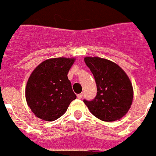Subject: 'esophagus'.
<instances>
[{
  "instance_id": "1",
  "label": "esophagus",
  "mask_w": 156,
  "mask_h": 156,
  "mask_svg": "<svg viewBox=\"0 0 156 156\" xmlns=\"http://www.w3.org/2000/svg\"><path fill=\"white\" fill-rule=\"evenodd\" d=\"M77 98L79 99H81L83 98V94H77Z\"/></svg>"
}]
</instances>
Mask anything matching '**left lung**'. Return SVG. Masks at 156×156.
Masks as SVG:
<instances>
[{"instance_id":"left-lung-1","label":"left lung","mask_w":156,"mask_h":156,"mask_svg":"<svg viewBox=\"0 0 156 156\" xmlns=\"http://www.w3.org/2000/svg\"><path fill=\"white\" fill-rule=\"evenodd\" d=\"M84 62L94 77L97 95L83 100L98 119L105 122L118 120L129 111L133 98L132 83L124 70L113 62L99 57H85Z\"/></svg>"}]
</instances>
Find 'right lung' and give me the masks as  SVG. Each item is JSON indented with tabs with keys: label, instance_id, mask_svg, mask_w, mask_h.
Returning <instances> with one entry per match:
<instances>
[{
	"label": "right lung",
	"instance_id": "add662e5",
	"mask_svg": "<svg viewBox=\"0 0 156 156\" xmlns=\"http://www.w3.org/2000/svg\"><path fill=\"white\" fill-rule=\"evenodd\" d=\"M75 58H54L38 65L29 77L26 100L37 117L54 121L64 115L76 96L68 79Z\"/></svg>",
	"mask_w": 156,
	"mask_h": 156
}]
</instances>
